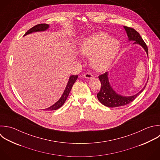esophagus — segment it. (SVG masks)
Here are the masks:
<instances>
[{
  "label": "esophagus",
  "instance_id": "34e87169",
  "mask_svg": "<svg viewBox=\"0 0 160 160\" xmlns=\"http://www.w3.org/2000/svg\"><path fill=\"white\" fill-rule=\"evenodd\" d=\"M84 78L88 79H92V78H93L92 75L91 73H89V72H86V73H85V74H84Z\"/></svg>",
  "mask_w": 160,
  "mask_h": 160
}]
</instances>
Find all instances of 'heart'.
Wrapping results in <instances>:
<instances>
[{
  "label": "heart",
  "mask_w": 160,
  "mask_h": 160,
  "mask_svg": "<svg viewBox=\"0 0 160 160\" xmlns=\"http://www.w3.org/2000/svg\"><path fill=\"white\" fill-rule=\"evenodd\" d=\"M109 38L106 32H98L82 39L79 44V54L91 56V64L97 71L107 69L119 51V42L115 38Z\"/></svg>",
  "instance_id": "1"
}]
</instances>
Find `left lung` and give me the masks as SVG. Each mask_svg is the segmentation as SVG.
Masks as SVG:
<instances>
[{"instance_id":"8db88e82","label":"left lung","mask_w":160,"mask_h":160,"mask_svg":"<svg viewBox=\"0 0 160 160\" xmlns=\"http://www.w3.org/2000/svg\"><path fill=\"white\" fill-rule=\"evenodd\" d=\"M125 29L129 41H134L133 44H139L141 46L144 50L146 51L148 58V47L142 39L141 38L139 34L134 29L123 26ZM99 79L101 83L100 91L98 93L97 97L98 100L103 105L109 108L119 107L124 106L132 102L142 91L144 89L146 84L143 88L138 93L131 96H124L117 93L111 86L109 78L108 72H106L103 74L99 76Z\"/></svg>"}]
</instances>
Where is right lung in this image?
<instances>
[{
	"mask_svg": "<svg viewBox=\"0 0 160 160\" xmlns=\"http://www.w3.org/2000/svg\"><path fill=\"white\" fill-rule=\"evenodd\" d=\"M49 28V26L48 24H38L35 26H34L33 28H32L31 29H30L25 34L24 36L26 35H28L29 34L33 33V32H42V31H45L47 29H48ZM78 79V75L75 76V75H72L69 77V81L68 82L66 85V87L64 91V92L62 94V95L61 96V97L60 98V99L55 103L52 106L44 109L45 111H52V110H56L59 108H60L65 102L66 100L67 99L69 92L72 88L73 84H74V82H76V81Z\"/></svg>",
	"mask_w": 160,
	"mask_h": 160,
	"instance_id": "1",
	"label": "right lung"
}]
</instances>
